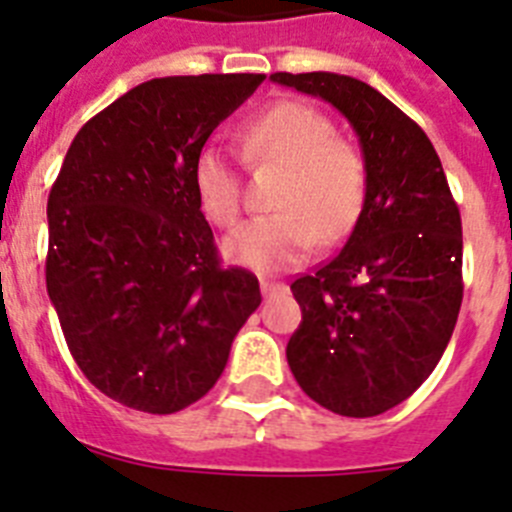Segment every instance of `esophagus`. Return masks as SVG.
Listing matches in <instances>:
<instances>
[{
    "instance_id": "1",
    "label": "esophagus",
    "mask_w": 512,
    "mask_h": 512,
    "mask_svg": "<svg viewBox=\"0 0 512 512\" xmlns=\"http://www.w3.org/2000/svg\"><path fill=\"white\" fill-rule=\"evenodd\" d=\"M261 292H264V297H271V295H277V292H287V284L261 279Z\"/></svg>"
}]
</instances>
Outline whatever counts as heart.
I'll return each mask as SVG.
<instances>
[{
	"mask_svg": "<svg viewBox=\"0 0 512 512\" xmlns=\"http://www.w3.org/2000/svg\"><path fill=\"white\" fill-rule=\"evenodd\" d=\"M248 164L282 166L274 207L225 238V256L256 271H279L305 261L318 243L343 241L359 223L369 192V169L359 146L338 138L323 110L297 99L271 104L238 133ZM192 184L200 210L215 225L241 215L243 187L233 156L217 146L197 151Z\"/></svg>",
	"mask_w": 512,
	"mask_h": 512,
	"instance_id": "heart-1",
	"label": "heart"
}]
</instances>
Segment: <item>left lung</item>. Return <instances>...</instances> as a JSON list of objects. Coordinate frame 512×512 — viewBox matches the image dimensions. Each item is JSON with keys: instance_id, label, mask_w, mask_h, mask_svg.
Masks as SVG:
<instances>
[{"instance_id": "left-lung-1", "label": "left lung", "mask_w": 512, "mask_h": 512, "mask_svg": "<svg viewBox=\"0 0 512 512\" xmlns=\"http://www.w3.org/2000/svg\"><path fill=\"white\" fill-rule=\"evenodd\" d=\"M271 81L330 102L359 135L369 192L338 256L292 282L302 323L287 343L307 397L372 418L431 377L459 318L461 215L441 158L400 107L354 76L312 71Z\"/></svg>"}]
</instances>
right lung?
I'll return each mask as SVG.
<instances>
[{
  "mask_svg": "<svg viewBox=\"0 0 512 512\" xmlns=\"http://www.w3.org/2000/svg\"><path fill=\"white\" fill-rule=\"evenodd\" d=\"M264 79L138 84L63 158L48 194V297L84 377L125 408L169 415L205 397L261 305L259 279L220 264L192 164Z\"/></svg>",
  "mask_w": 512,
  "mask_h": 512,
  "instance_id": "obj_1",
  "label": "right lung"
}]
</instances>
